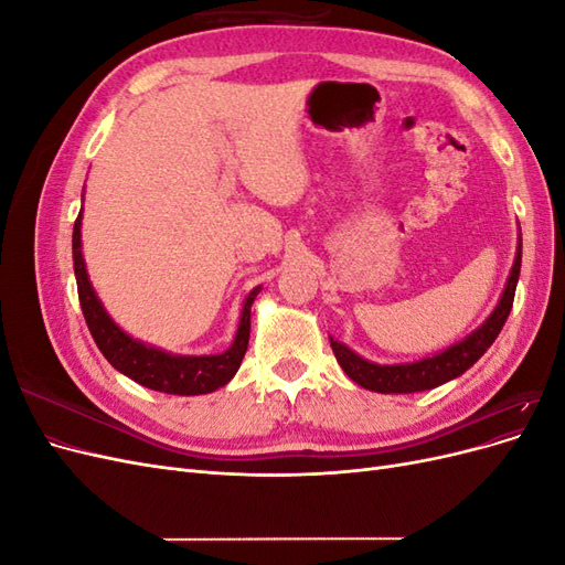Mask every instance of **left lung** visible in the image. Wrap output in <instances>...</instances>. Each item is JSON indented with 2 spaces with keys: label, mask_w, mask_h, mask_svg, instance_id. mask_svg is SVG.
Listing matches in <instances>:
<instances>
[{
  "label": "left lung",
  "mask_w": 565,
  "mask_h": 565,
  "mask_svg": "<svg viewBox=\"0 0 565 565\" xmlns=\"http://www.w3.org/2000/svg\"><path fill=\"white\" fill-rule=\"evenodd\" d=\"M519 273H521V243H519L514 268H511V276L507 280L504 295L498 303V309L492 311V316L476 332H471L467 339H461L459 344L446 349L434 358H424V361L405 363V365H377V363L365 361L361 355H355L349 347L330 339L337 363L355 384L377 393H415V391H426V388H436L440 384H446L459 377L461 372H467L478 358L492 347V341L498 339L500 330L504 328V322L509 318L511 306H514Z\"/></svg>",
  "instance_id": "obj_1"
}]
</instances>
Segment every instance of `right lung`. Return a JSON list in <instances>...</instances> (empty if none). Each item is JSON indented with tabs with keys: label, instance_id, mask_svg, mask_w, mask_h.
I'll return each mask as SVG.
<instances>
[{
	"label": "right lung",
	"instance_id": "right-lung-1",
	"mask_svg": "<svg viewBox=\"0 0 565 565\" xmlns=\"http://www.w3.org/2000/svg\"><path fill=\"white\" fill-rule=\"evenodd\" d=\"M82 214L75 218L73 228V262H75V278H77V295L84 320L106 361L127 374L129 380L152 391L174 393V396H200V393H212L218 386H224L233 380V374L241 367L247 344H249V311L254 297L259 295L262 287H254L245 299L241 324L233 347L218 355H172L160 349L141 344V341L125 334L110 316L104 311L94 287L89 282L87 268L82 259Z\"/></svg>",
	"mask_w": 565,
	"mask_h": 565
}]
</instances>
